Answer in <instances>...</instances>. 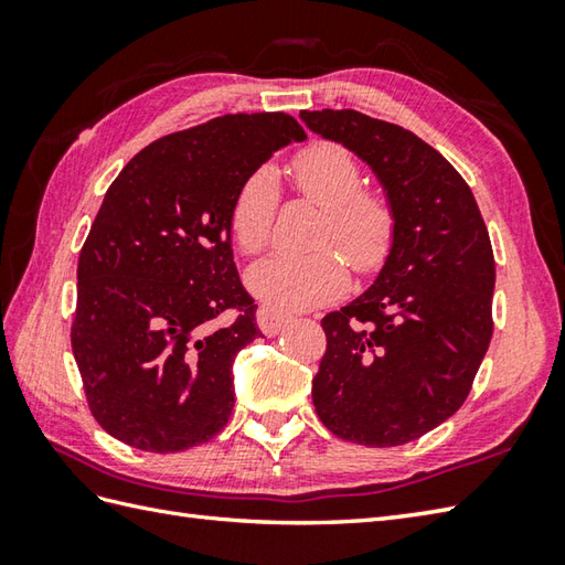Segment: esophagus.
Instances as JSON below:
<instances>
[{
    "label": "esophagus",
    "mask_w": 565,
    "mask_h": 565,
    "mask_svg": "<svg viewBox=\"0 0 565 565\" xmlns=\"http://www.w3.org/2000/svg\"><path fill=\"white\" fill-rule=\"evenodd\" d=\"M289 320H291V316H286V313H281V310L269 308V306H262L257 310V326H259V330L264 334H267V338H274V334H279Z\"/></svg>",
    "instance_id": "obj_1"
}]
</instances>
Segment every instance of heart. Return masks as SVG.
Wrapping results in <instances>:
<instances>
[{
	"label": "heart",
	"instance_id": "1",
	"mask_svg": "<svg viewBox=\"0 0 565 565\" xmlns=\"http://www.w3.org/2000/svg\"><path fill=\"white\" fill-rule=\"evenodd\" d=\"M289 172L294 186L326 209L313 239L320 247L257 262L247 271V286L271 308L301 310L347 291V259L359 274L376 271L391 255L398 213L386 191L364 186V167L342 142H308L291 158ZM276 211L279 182L269 167H259L237 186L227 213V231L245 255L269 245Z\"/></svg>",
	"mask_w": 565,
	"mask_h": 565
}]
</instances>
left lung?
Listing matches in <instances>:
<instances>
[{
    "label": "left lung",
    "mask_w": 565,
    "mask_h": 565,
    "mask_svg": "<svg viewBox=\"0 0 565 565\" xmlns=\"http://www.w3.org/2000/svg\"><path fill=\"white\" fill-rule=\"evenodd\" d=\"M301 118L369 162L398 213L374 286L322 318L316 413L340 439L398 447L471 393L493 338V245L463 177L413 130L354 109Z\"/></svg>",
    "instance_id": "obj_1"
}]
</instances>
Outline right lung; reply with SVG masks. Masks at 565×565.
Instances as JSON below:
<instances>
[{"instance_id": "obj_1", "label": "right lung", "mask_w": 565, "mask_h": 565, "mask_svg": "<svg viewBox=\"0 0 565 565\" xmlns=\"http://www.w3.org/2000/svg\"><path fill=\"white\" fill-rule=\"evenodd\" d=\"M303 138L284 111L225 114L150 142L106 191L70 342L89 411L118 441L174 454L227 425L235 354L259 338L227 213L245 177Z\"/></svg>"}]
</instances>
